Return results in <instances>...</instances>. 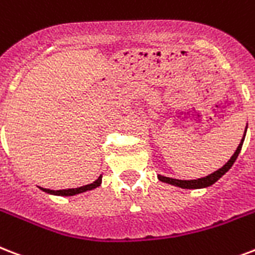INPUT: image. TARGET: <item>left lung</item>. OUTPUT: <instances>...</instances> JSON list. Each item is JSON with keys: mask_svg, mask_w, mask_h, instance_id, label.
Masks as SVG:
<instances>
[{"mask_svg": "<svg viewBox=\"0 0 255 255\" xmlns=\"http://www.w3.org/2000/svg\"><path fill=\"white\" fill-rule=\"evenodd\" d=\"M248 128V126H246ZM245 135H246V131H245ZM245 140V136L242 137V140H241L240 145H238V148L236 149V152L234 155L231 156L230 160L222 167V168H219L218 171H215L213 174L207 175L205 178H199V179H194V180H180V179H172V178H167V176H162V175H159V180H162V182H166V183L174 184V186H178V187L182 188H203V187H209L211 184H214L219 178H222L223 175L226 174L227 171L230 170L231 166L234 164V162L238 158V155H240L241 149H242V144H244Z\"/></svg>", "mask_w": 255, "mask_h": 255, "instance_id": "left-lung-1", "label": "left lung"}]
</instances>
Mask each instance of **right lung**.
<instances>
[{
    "mask_svg": "<svg viewBox=\"0 0 255 255\" xmlns=\"http://www.w3.org/2000/svg\"><path fill=\"white\" fill-rule=\"evenodd\" d=\"M102 184V176H99L93 183L87 184V186H81V187L77 188H68V190H48V188H42L44 191L48 192V194H53V195H61V197H72V195H76V194H80V192L88 191V190H93V188L99 187Z\"/></svg>",
    "mask_w": 255,
    "mask_h": 255,
    "instance_id": "1",
    "label": "right lung"
}]
</instances>
